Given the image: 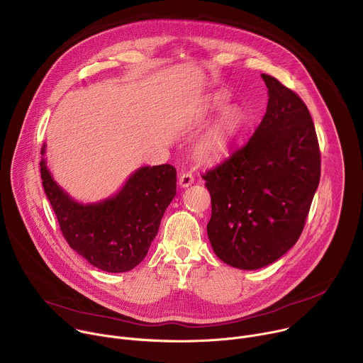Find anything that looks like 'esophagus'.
<instances>
[{
    "label": "esophagus",
    "mask_w": 363,
    "mask_h": 363,
    "mask_svg": "<svg viewBox=\"0 0 363 363\" xmlns=\"http://www.w3.org/2000/svg\"><path fill=\"white\" fill-rule=\"evenodd\" d=\"M192 184H194V177H192L191 172H184V174H181V177H179V185H181L182 188H186V186H189V185H192Z\"/></svg>",
    "instance_id": "1"
}]
</instances>
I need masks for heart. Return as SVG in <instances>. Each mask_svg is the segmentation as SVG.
Returning <instances> with one entry per match:
<instances>
[{"label":"heart","instance_id":"1","mask_svg":"<svg viewBox=\"0 0 363 363\" xmlns=\"http://www.w3.org/2000/svg\"><path fill=\"white\" fill-rule=\"evenodd\" d=\"M227 106V100L223 96H214L206 111L220 112ZM247 122V115L238 108L227 109L220 121L206 132L196 145V153L205 161H220L228 153V149L237 135Z\"/></svg>","mask_w":363,"mask_h":363}]
</instances>
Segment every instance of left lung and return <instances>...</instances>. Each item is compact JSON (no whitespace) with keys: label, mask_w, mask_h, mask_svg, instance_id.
Segmentation results:
<instances>
[{"label":"left lung","mask_w":363,"mask_h":363,"mask_svg":"<svg viewBox=\"0 0 363 363\" xmlns=\"http://www.w3.org/2000/svg\"><path fill=\"white\" fill-rule=\"evenodd\" d=\"M267 111L248 142L202 175L211 195L210 242L241 270L274 263L298 240L320 181V149L304 101L262 74Z\"/></svg>","instance_id":"1"}]
</instances>
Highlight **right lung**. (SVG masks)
Segmentation results:
<instances>
[{"label": "right lung", "instance_id": "1", "mask_svg": "<svg viewBox=\"0 0 363 363\" xmlns=\"http://www.w3.org/2000/svg\"><path fill=\"white\" fill-rule=\"evenodd\" d=\"M40 174L69 245L108 273L129 272L143 260L177 194V169L168 164L139 168L116 195L96 203H80L65 192L44 158Z\"/></svg>", "mask_w": 363, "mask_h": 363}]
</instances>
